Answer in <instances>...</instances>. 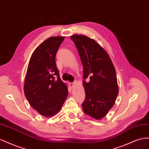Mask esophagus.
<instances>
[{"mask_svg":"<svg viewBox=\"0 0 149 149\" xmlns=\"http://www.w3.org/2000/svg\"><path fill=\"white\" fill-rule=\"evenodd\" d=\"M75 84H76V83H69V85H70V86L71 87V88H73L74 86H75Z\"/></svg>","mask_w":149,"mask_h":149,"instance_id":"esophagus-1","label":"esophagus"}]
</instances>
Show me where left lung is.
<instances>
[{
	"label": "left lung",
	"instance_id": "left-lung-1",
	"mask_svg": "<svg viewBox=\"0 0 149 149\" xmlns=\"http://www.w3.org/2000/svg\"><path fill=\"white\" fill-rule=\"evenodd\" d=\"M70 38L83 66V111L93 118L101 119L114 106L119 93L115 68L105 49L94 40L83 35ZM87 78L88 81L85 82Z\"/></svg>",
	"mask_w": 149,
	"mask_h": 149
}]
</instances>
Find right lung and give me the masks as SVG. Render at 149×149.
I'll list each match as a JSON object with an SVG mask.
<instances>
[{
	"label": "right lung",
	"instance_id": "obj_1",
	"mask_svg": "<svg viewBox=\"0 0 149 149\" xmlns=\"http://www.w3.org/2000/svg\"><path fill=\"white\" fill-rule=\"evenodd\" d=\"M64 37L48 38L31 55L24 81V93L33 109L49 118L57 114L68 95L60 78L55 56Z\"/></svg>",
	"mask_w": 149,
	"mask_h": 149
}]
</instances>
